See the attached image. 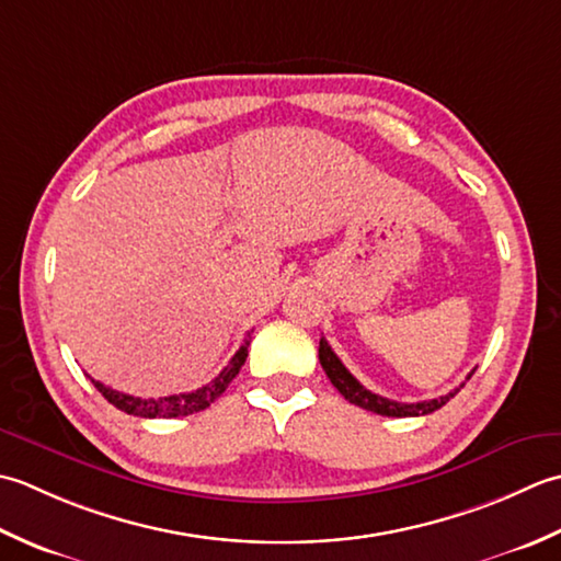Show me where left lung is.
I'll list each match as a JSON object with an SVG mask.
<instances>
[{"mask_svg":"<svg viewBox=\"0 0 561 561\" xmlns=\"http://www.w3.org/2000/svg\"><path fill=\"white\" fill-rule=\"evenodd\" d=\"M319 363H322V368L327 373V377L331 380V385L336 387V390L344 394V399H348L351 404H356L360 409H368V411H375V414H382V416H424V414H431V411L440 409L445 402H450V397H455L457 392H460V387L457 390L443 394L438 399H428V402H414V404H404V402H392V399L387 397H380L375 394L370 390H365V387L353 377L346 365L339 360V356L334 351H331V346L327 344L324 339H319ZM474 373V370H472ZM472 373L467 375V380H470Z\"/></svg>","mask_w":561,"mask_h":561,"instance_id":"8db88e82","label":"left lung"}]
</instances>
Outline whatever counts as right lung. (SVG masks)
<instances>
[{
    "instance_id": "1",
    "label": "right lung",
    "mask_w": 561,
    "mask_h": 561,
    "mask_svg": "<svg viewBox=\"0 0 561 561\" xmlns=\"http://www.w3.org/2000/svg\"><path fill=\"white\" fill-rule=\"evenodd\" d=\"M249 341L251 334H247L244 344L239 346V351L232 356V360L225 365L222 373L215 377L213 382H208L205 387H198V390L193 392H181V394H169V397H157V399H142V397H133V394H123L111 390V387L101 385L96 380L94 382L96 390L104 394L108 402L125 411V414H133V416H140V419H176V416H188V414H196V411H203L205 407H210L217 397H220L230 382L237 377V373L242 370V365L249 356Z\"/></svg>"
}]
</instances>
